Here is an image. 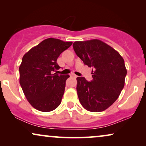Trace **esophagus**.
<instances>
[{
    "mask_svg": "<svg viewBox=\"0 0 146 146\" xmlns=\"http://www.w3.org/2000/svg\"><path fill=\"white\" fill-rule=\"evenodd\" d=\"M70 76H72V77H74V78H76V77H77V76H76V75H75L74 74L72 73L71 74H70Z\"/></svg>",
    "mask_w": 146,
    "mask_h": 146,
    "instance_id": "34e87169",
    "label": "esophagus"
}]
</instances>
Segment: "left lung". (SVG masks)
Listing matches in <instances>:
<instances>
[{"label":"left lung","instance_id":"1","mask_svg":"<svg viewBox=\"0 0 146 146\" xmlns=\"http://www.w3.org/2000/svg\"><path fill=\"white\" fill-rule=\"evenodd\" d=\"M76 54L84 64L92 68L93 80L78 77L77 94L81 104L88 111H102L118 98L127 74L124 60L115 50L98 39L76 41Z\"/></svg>","mask_w":146,"mask_h":146}]
</instances>
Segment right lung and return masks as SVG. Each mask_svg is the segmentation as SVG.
Wrapping results in <instances>:
<instances>
[{
  "label": "right lung",
  "mask_w": 146,
  "mask_h": 146,
  "mask_svg": "<svg viewBox=\"0 0 146 146\" xmlns=\"http://www.w3.org/2000/svg\"><path fill=\"white\" fill-rule=\"evenodd\" d=\"M53 38L45 39L25 54L19 67L20 84L32 106L52 111L60 104L68 74H56L60 54L72 45Z\"/></svg>",
  "instance_id": "right-lung-1"
}]
</instances>
